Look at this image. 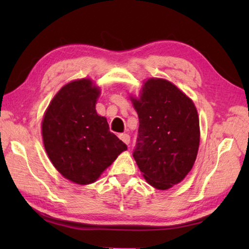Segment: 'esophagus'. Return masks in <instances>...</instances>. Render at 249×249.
<instances>
[{
  "label": "esophagus",
  "mask_w": 249,
  "mask_h": 249,
  "mask_svg": "<svg viewBox=\"0 0 249 249\" xmlns=\"http://www.w3.org/2000/svg\"><path fill=\"white\" fill-rule=\"evenodd\" d=\"M119 138L124 142V143H126V144H129V142H130V137H129V135H127V134H121V135H119Z\"/></svg>",
  "instance_id": "1"
}]
</instances>
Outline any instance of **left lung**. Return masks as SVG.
I'll use <instances>...</instances> for the list:
<instances>
[{
    "mask_svg": "<svg viewBox=\"0 0 249 249\" xmlns=\"http://www.w3.org/2000/svg\"><path fill=\"white\" fill-rule=\"evenodd\" d=\"M139 129L133 156L146 182L165 190L192 170L199 149V118L193 100L165 79L145 81L130 97Z\"/></svg>",
    "mask_w": 249,
    "mask_h": 249,
    "instance_id": "1",
    "label": "left lung"
}]
</instances>
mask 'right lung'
Returning a JSON list of instances; mask_svg holds the SVG:
<instances>
[{"mask_svg": "<svg viewBox=\"0 0 249 249\" xmlns=\"http://www.w3.org/2000/svg\"><path fill=\"white\" fill-rule=\"evenodd\" d=\"M99 94L89 79L67 83L51 100L41 123L51 162L63 177L76 184L94 183L127 150L109 130L107 119L97 114L95 105Z\"/></svg>", "mask_w": 249, "mask_h": 249, "instance_id": "obj_1", "label": "right lung"}]
</instances>
